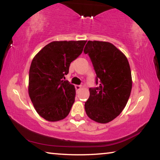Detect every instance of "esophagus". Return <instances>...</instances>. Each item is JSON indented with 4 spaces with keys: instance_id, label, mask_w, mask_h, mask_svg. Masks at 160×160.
<instances>
[{
    "instance_id": "esophagus-1",
    "label": "esophagus",
    "mask_w": 160,
    "mask_h": 160,
    "mask_svg": "<svg viewBox=\"0 0 160 160\" xmlns=\"http://www.w3.org/2000/svg\"><path fill=\"white\" fill-rule=\"evenodd\" d=\"M75 89H76V90H79L81 89V88H82V86H81V85H75Z\"/></svg>"
}]
</instances>
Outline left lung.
Instances as JSON below:
<instances>
[{"mask_svg": "<svg viewBox=\"0 0 160 160\" xmlns=\"http://www.w3.org/2000/svg\"><path fill=\"white\" fill-rule=\"evenodd\" d=\"M84 53L93 65L97 85L90 88L85 112L92 120L106 123L117 117L128 102L132 89L129 63L126 56L109 42L88 41Z\"/></svg>", "mask_w": 160, "mask_h": 160, "instance_id": "obj_1", "label": "left lung"}]
</instances>
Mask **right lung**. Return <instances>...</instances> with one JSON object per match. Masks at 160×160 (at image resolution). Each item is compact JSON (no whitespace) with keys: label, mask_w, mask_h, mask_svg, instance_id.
<instances>
[{"label":"right lung","mask_w":160,"mask_h":160,"mask_svg":"<svg viewBox=\"0 0 160 160\" xmlns=\"http://www.w3.org/2000/svg\"><path fill=\"white\" fill-rule=\"evenodd\" d=\"M87 41L53 42L46 45L32 61L29 95L37 112L48 121L68 115L75 102L74 86L65 75L70 64L82 52Z\"/></svg>","instance_id":"right-lung-1"}]
</instances>
